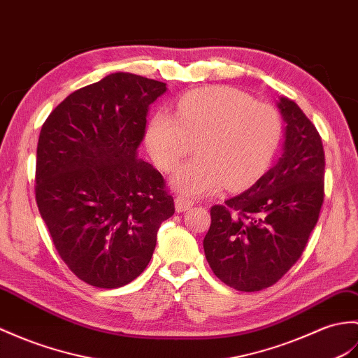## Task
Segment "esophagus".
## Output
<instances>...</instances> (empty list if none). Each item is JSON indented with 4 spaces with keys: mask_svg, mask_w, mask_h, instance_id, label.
I'll return each mask as SVG.
<instances>
[{
    "mask_svg": "<svg viewBox=\"0 0 358 358\" xmlns=\"http://www.w3.org/2000/svg\"><path fill=\"white\" fill-rule=\"evenodd\" d=\"M195 203L192 201V199H189L186 196H177L176 198V209L177 212H185L187 209H190Z\"/></svg>",
    "mask_w": 358,
    "mask_h": 358,
    "instance_id": "obj_1",
    "label": "esophagus"
}]
</instances>
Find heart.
<instances>
[{"label":"heart","mask_w":358,"mask_h":358,"mask_svg":"<svg viewBox=\"0 0 358 358\" xmlns=\"http://www.w3.org/2000/svg\"><path fill=\"white\" fill-rule=\"evenodd\" d=\"M177 115L157 111L146 127V145L157 166L171 172L196 143V159L171 180L187 195H210L226 185L231 190L250 186L278 151L282 122L276 108L241 90H195L180 99Z\"/></svg>","instance_id":"b5f03b06"}]
</instances>
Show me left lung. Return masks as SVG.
Returning <instances> with one entry per match:
<instances>
[{
    "label": "left lung",
    "mask_w": 358,
    "mask_h": 358,
    "mask_svg": "<svg viewBox=\"0 0 358 358\" xmlns=\"http://www.w3.org/2000/svg\"><path fill=\"white\" fill-rule=\"evenodd\" d=\"M284 154L245 192L215 204L204 253L215 276L238 292H259L302 256L325 196V152L313 122L287 97Z\"/></svg>",
    "instance_id": "obj_1"
}]
</instances>
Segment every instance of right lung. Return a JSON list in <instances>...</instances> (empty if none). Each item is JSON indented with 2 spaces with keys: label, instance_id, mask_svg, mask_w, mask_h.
I'll list each match as a JSON object with an SVG mask.
<instances>
[{
  "label": "right lung",
  "instance_id": "1",
  "mask_svg": "<svg viewBox=\"0 0 358 358\" xmlns=\"http://www.w3.org/2000/svg\"><path fill=\"white\" fill-rule=\"evenodd\" d=\"M163 93V82L113 73L64 99L41 128L38 209L66 267L93 287L140 276L176 212L163 176L137 154Z\"/></svg>",
  "mask_w": 358,
  "mask_h": 358
}]
</instances>
